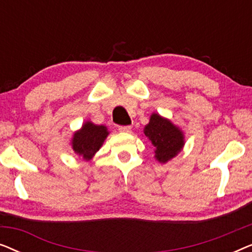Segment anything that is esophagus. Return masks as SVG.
Instances as JSON below:
<instances>
[{"mask_svg": "<svg viewBox=\"0 0 252 252\" xmlns=\"http://www.w3.org/2000/svg\"><path fill=\"white\" fill-rule=\"evenodd\" d=\"M119 132L122 133H129L132 130V127L130 126H119Z\"/></svg>", "mask_w": 252, "mask_h": 252, "instance_id": "34e87169", "label": "esophagus"}]
</instances>
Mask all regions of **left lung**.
Segmentation results:
<instances>
[{"mask_svg": "<svg viewBox=\"0 0 252 252\" xmlns=\"http://www.w3.org/2000/svg\"><path fill=\"white\" fill-rule=\"evenodd\" d=\"M144 136L154 146L155 158L161 164L173 159L185 147V134L180 127L159 113H151L144 126Z\"/></svg>", "mask_w": 252, "mask_h": 252, "instance_id": "1", "label": "left lung"}]
</instances>
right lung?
<instances>
[{
  "label": "right lung",
  "instance_id": "right-lung-1",
  "mask_svg": "<svg viewBox=\"0 0 252 252\" xmlns=\"http://www.w3.org/2000/svg\"><path fill=\"white\" fill-rule=\"evenodd\" d=\"M110 132L104 125H96L91 120L82 124L81 128L75 130L71 139V148L74 154L85 160H91L101 149Z\"/></svg>",
  "mask_w": 252,
  "mask_h": 252
}]
</instances>
